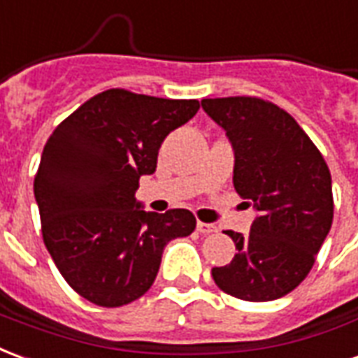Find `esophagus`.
<instances>
[{
    "label": "esophagus",
    "mask_w": 358,
    "mask_h": 358,
    "mask_svg": "<svg viewBox=\"0 0 358 358\" xmlns=\"http://www.w3.org/2000/svg\"><path fill=\"white\" fill-rule=\"evenodd\" d=\"M196 229H198V233H202V234L217 233V227L211 225V223H204V221H198Z\"/></svg>",
    "instance_id": "34e87169"
}]
</instances>
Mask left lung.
Here are the masks:
<instances>
[{"instance_id":"1","label":"left lung","mask_w":358,"mask_h":358,"mask_svg":"<svg viewBox=\"0 0 358 358\" xmlns=\"http://www.w3.org/2000/svg\"><path fill=\"white\" fill-rule=\"evenodd\" d=\"M202 108L234 150V189L254 204L250 234L227 231L233 262L213 267L225 294L273 301L309 275L334 219L332 177L309 135L280 106L257 96L204 99Z\"/></svg>"}]
</instances>
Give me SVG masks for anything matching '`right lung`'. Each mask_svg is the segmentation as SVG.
Masks as SVG:
<instances>
[{
	"label": "right lung",
	"instance_id": "obj_1",
	"mask_svg": "<svg viewBox=\"0 0 358 358\" xmlns=\"http://www.w3.org/2000/svg\"><path fill=\"white\" fill-rule=\"evenodd\" d=\"M200 108L196 99L125 90L91 96L47 139L34 194L47 252L70 288L101 307L139 299L158 275L169 240L189 236V210L145 211L141 176L156 171L169 133Z\"/></svg>",
	"mask_w": 358,
	"mask_h": 358
}]
</instances>
